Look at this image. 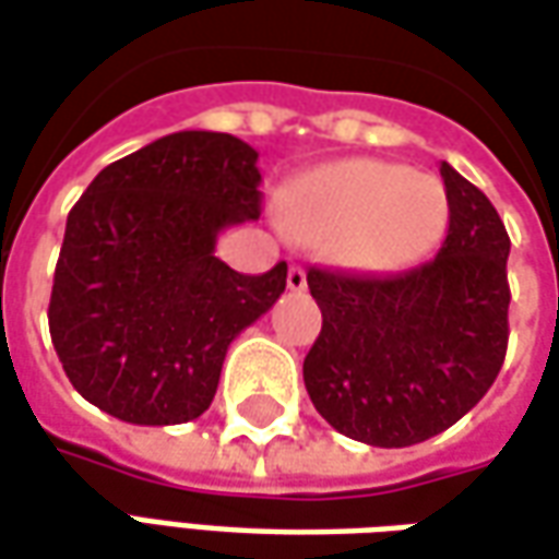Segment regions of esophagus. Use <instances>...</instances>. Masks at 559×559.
Wrapping results in <instances>:
<instances>
[{"label": "esophagus", "instance_id": "obj_1", "mask_svg": "<svg viewBox=\"0 0 559 559\" xmlns=\"http://www.w3.org/2000/svg\"><path fill=\"white\" fill-rule=\"evenodd\" d=\"M286 283L292 292H304V288H307V273H304L301 264H292V267H288Z\"/></svg>", "mask_w": 559, "mask_h": 559}]
</instances>
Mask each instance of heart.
Returning <instances> with one entry per match:
<instances>
[{
  "label": "heart",
  "instance_id": "b5f03b06",
  "mask_svg": "<svg viewBox=\"0 0 559 559\" xmlns=\"http://www.w3.org/2000/svg\"><path fill=\"white\" fill-rule=\"evenodd\" d=\"M280 222L298 242L331 246L359 271L414 264L444 237L450 198L441 179L390 160H341L288 185Z\"/></svg>",
  "mask_w": 559,
  "mask_h": 559
}]
</instances>
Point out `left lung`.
Instances as JSON below:
<instances>
[{"instance_id":"left-lung-1","label":"left lung","mask_w":559,"mask_h":559,"mask_svg":"<svg viewBox=\"0 0 559 559\" xmlns=\"http://www.w3.org/2000/svg\"><path fill=\"white\" fill-rule=\"evenodd\" d=\"M441 179L450 225L432 261L392 276L307 271L322 331L304 386L337 432L371 448H411L450 429L506 361L508 230L450 164Z\"/></svg>"}]
</instances>
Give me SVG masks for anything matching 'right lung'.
I'll use <instances>...</instances> for the list:
<instances>
[{
  "instance_id": "right-lung-1",
  "label": "right lung",
  "mask_w": 559,
  "mask_h": 559,
  "mask_svg": "<svg viewBox=\"0 0 559 559\" xmlns=\"http://www.w3.org/2000/svg\"><path fill=\"white\" fill-rule=\"evenodd\" d=\"M258 152L182 130L115 160L67 218L48 325L69 383L136 426L198 419L230 341L286 292V261L230 271L215 240L261 215Z\"/></svg>"
}]
</instances>
